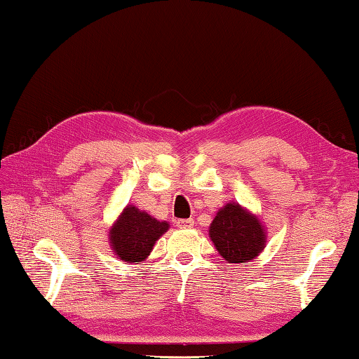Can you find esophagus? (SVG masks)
<instances>
[{
	"label": "esophagus",
	"instance_id": "esophagus-1",
	"mask_svg": "<svg viewBox=\"0 0 359 359\" xmlns=\"http://www.w3.org/2000/svg\"><path fill=\"white\" fill-rule=\"evenodd\" d=\"M177 226L180 229H189V228H192V226H194V220H192V218H184V220H178Z\"/></svg>",
	"mask_w": 359,
	"mask_h": 359
}]
</instances>
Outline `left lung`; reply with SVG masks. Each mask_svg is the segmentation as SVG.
<instances>
[{
    "instance_id": "1",
    "label": "left lung",
    "mask_w": 359,
    "mask_h": 359,
    "mask_svg": "<svg viewBox=\"0 0 359 359\" xmlns=\"http://www.w3.org/2000/svg\"><path fill=\"white\" fill-rule=\"evenodd\" d=\"M209 236L228 263H248L263 251L266 233L260 220L238 203H228L217 212Z\"/></svg>"
}]
</instances>
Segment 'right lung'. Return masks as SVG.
<instances>
[{
    "mask_svg": "<svg viewBox=\"0 0 359 359\" xmlns=\"http://www.w3.org/2000/svg\"><path fill=\"white\" fill-rule=\"evenodd\" d=\"M167 229V222H159L136 206H127L109 229L108 241L122 262H144Z\"/></svg>",
    "mask_w": 359,
    "mask_h": 359,
    "instance_id": "right-lung-1",
    "label": "right lung"
}]
</instances>
